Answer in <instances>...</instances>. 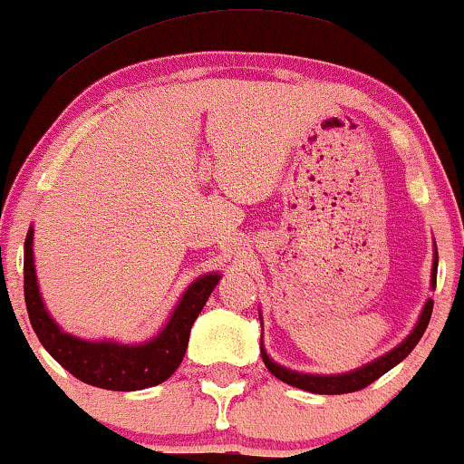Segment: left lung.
<instances>
[{
    "mask_svg": "<svg viewBox=\"0 0 464 464\" xmlns=\"http://www.w3.org/2000/svg\"><path fill=\"white\" fill-rule=\"evenodd\" d=\"M437 266H439V256H434L432 286H437ZM432 306H434V302H432V299H428L426 308H423L421 317H419L417 328L412 330V334L408 336V339L401 343V345H397L395 350H391L389 353H386V356L378 358V361L364 364L362 369H356V372L343 373V375L297 373V372H291V369H285V367H280V364H276L269 356H266L265 350H260V352H263V362H265V367L269 369V372L274 373L277 380H282V382H286L291 386H297V389L310 391V393H319V395L353 393V391H361V389H364V386L375 382L378 378H382V375L389 372V369H393L395 364H400L408 356V353L415 350L419 339H421L423 332H426V328H428L430 317H432Z\"/></svg>",
    "mask_w": 464,
    "mask_h": 464,
    "instance_id": "8db88e82",
    "label": "left lung"
}]
</instances>
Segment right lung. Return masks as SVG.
Segmentation results:
<instances>
[{
	"label": "right lung",
	"mask_w": 464,
	"mask_h": 464,
	"mask_svg": "<svg viewBox=\"0 0 464 464\" xmlns=\"http://www.w3.org/2000/svg\"><path fill=\"white\" fill-rule=\"evenodd\" d=\"M219 276L210 274L195 280L179 299L167 328L145 345H117V343H91L69 336L53 324L38 293L34 258H32V230L25 238L24 254V293L30 324L38 341L63 364L71 375L91 386L108 391H140L171 378L187 353L188 334L201 308L208 302Z\"/></svg>",
	"instance_id": "add662e5"
}]
</instances>
